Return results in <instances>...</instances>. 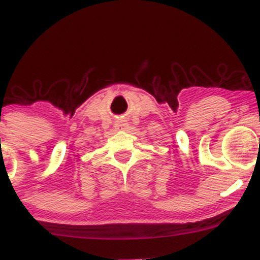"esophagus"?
Returning a JSON list of instances; mask_svg holds the SVG:
<instances>
[{
  "instance_id": "34e87169",
  "label": "esophagus",
  "mask_w": 260,
  "mask_h": 260,
  "mask_svg": "<svg viewBox=\"0 0 260 260\" xmlns=\"http://www.w3.org/2000/svg\"><path fill=\"white\" fill-rule=\"evenodd\" d=\"M127 125H129V124H127L125 120H119V122L114 124V127H116L117 130H126L127 127H129Z\"/></svg>"
}]
</instances>
